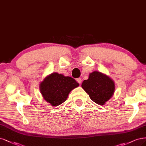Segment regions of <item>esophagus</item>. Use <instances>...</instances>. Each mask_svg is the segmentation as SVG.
I'll list each match as a JSON object with an SVG mask.
<instances>
[{"instance_id":"1","label":"esophagus","mask_w":146,"mask_h":146,"mask_svg":"<svg viewBox=\"0 0 146 146\" xmlns=\"http://www.w3.org/2000/svg\"><path fill=\"white\" fill-rule=\"evenodd\" d=\"M76 81H77V82H78L79 84H81V82H82V79H81V78H78V79H76Z\"/></svg>"}]
</instances>
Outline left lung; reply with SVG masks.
Listing matches in <instances>:
<instances>
[{
	"label": "left lung",
	"instance_id": "1",
	"mask_svg": "<svg viewBox=\"0 0 146 146\" xmlns=\"http://www.w3.org/2000/svg\"><path fill=\"white\" fill-rule=\"evenodd\" d=\"M81 87L93 102L101 106H104L111 99L115 91L113 80L97 71L89 74L88 79L84 80Z\"/></svg>",
	"mask_w": 146,
	"mask_h": 146
}]
</instances>
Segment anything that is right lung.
I'll return each mask as SVG.
<instances>
[{
  "label": "right lung",
  "instance_id": "add662e5",
  "mask_svg": "<svg viewBox=\"0 0 146 146\" xmlns=\"http://www.w3.org/2000/svg\"><path fill=\"white\" fill-rule=\"evenodd\" d=\"M79 86L73 78L54 72L44 79L39 88L45 101L51 106H58L66 101L70 92Z\"/></svg>",
  "mask_w": 146,
  "mask_h": 146
}]
</instances>
